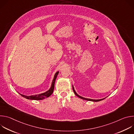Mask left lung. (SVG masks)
Wrapping results in <instances>:
<instances>
[{
    "instance_id": "left-lung-1",
    "label": "left lung",
    "mask_w": 134,
    "mask_h": 134,
    "mask_svg": "<svg viewBox=\"0 0 134 134\" xmlns=\"http://www.w3.org/2000/svg\"><path fill=\"white\" fill-rule=\"evenodd\" d=\"M72 90H73V91H74V93H75V94L76 95V96L78 97L80 99H82L83 100H86V101H92V102H98V101H102L103 100H104V99H105V98H103V99H98V100H95V99H88V98H84V97H82L81 96H80V95H79L76 92L75 90H74V87L72 85ZM106 97V98H107Z\"/></svg>"
}]
</instances>
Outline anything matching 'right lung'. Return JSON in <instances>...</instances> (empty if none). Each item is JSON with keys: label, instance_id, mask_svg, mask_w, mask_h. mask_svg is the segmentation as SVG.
Instances as JSON below:
<instances>
[{"label": "right lung", "instance_id": "obj_1", "mask_svg": "<svg viewBox=\"0 0 134 134\" xmlns=\"http://www.w3.org/2000/svg\"><path fill=\"white\" fill-rule=\"evenodd\" d=\"M59 71H57L54 75V77L53 79L52 80V82L50 88H49V90H48L47 91L42 93H40L39 94H35V95H30V96H27V95H25L23 94H22L21 93L20 94L22 97L25 98V99H29V100H43L49 97L50 95L52 94L53 90H54V83H55V79H57V75H58L59 74Z\"/></svg>", "mask_w": 134, "mask_h": 134}]
</instances>
